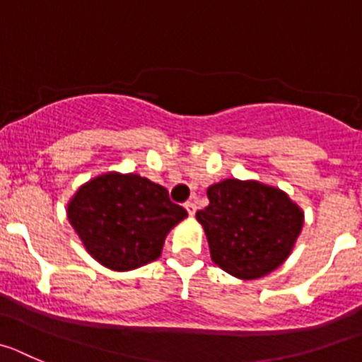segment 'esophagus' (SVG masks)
Listing matches in <instances>:
<instances>
[{
	"label": "esophagus",
	"instance_id": "obj_1",
	"mask_svg": "<svg viewBox=\"0 0 362 362\" xmlns=\"http://www.w3.org/2000/svg\"><path fill=\"white\" fill-rule=\"evenodd\" d=\"M185 211H187L189 216H194V212H197V204H194V202H187V204H185Z\"/></svg>",
	"mask_w": 362,
	"mask_h": 362
}]
</instances>
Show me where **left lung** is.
Segmentation results:
<instances>
[{"instance_id":"1","label":"left lung","mask_w":362,"mask_h":362,"mask_svg":"<svg viewBox=\"0 0 362 362\" xmlns=\"http://www.w3.org/2000/svg\"><path fill=\"white\" fill-rule=\"evenodd\" d=\"M209 205L197 212L211 259L241 280L261 279L291 255L303 211L288 192L259 180H225L207 189Z\"/></svg>"}]
</instances>
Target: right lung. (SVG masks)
<instances>
[{
  "label": "right lung",
  "instance_id": "1",
  "mask_svg": "<svg viewBox=\"0 0 362 362\" xmlns=\"http://www.w3.org/2000/svg\"><path fill=\"white\" fill-rule=\"evenodd\" d=\"M185 218L168 189L137 173L98 175L67 202V219L86 252L112 272L157 261L170 230Z\"/></svg>",
  "mask_w": 362,
  "mask_h": 362
}]
</instances>
